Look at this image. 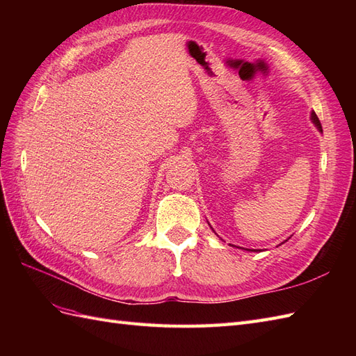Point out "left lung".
<instances>
[{
    "instance_id": "1",
    "label": "left lung",
    "mask_w": 356,
    "mask_h": 356,
    "mask_svg": "<svg viewBox=\"0 0 356 356\" xmlns=\"http://www.w3.org/2000/svg\"><path fill=\"white\" fill-rule=\"evenodd\" d=\"M310 120L314 122V124L319 129V131L322 132V126H321V122H319V118H318V115L315 114V111H312V114H310ZM251 251H258V250H251Z\"/></svg>"
}]
</instances>
